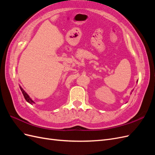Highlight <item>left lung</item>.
Listing matches in <instances>:
<instances>
[{"label":"left lung","instance_id":"left-lung-1","mask_svg":"<svg viewBox=\"0 0 155 155\" xmlns=\"http://www.w3.org/2000/svg\"><path fill=\"white\" fill-rule=\"evenodd\" d=\"M137 82H138V80H137ZM133 91H132V92H133ZM130 94H131V93H130Z\"/></svg>","mask_w":155,"mask_h":155}]
</instances>
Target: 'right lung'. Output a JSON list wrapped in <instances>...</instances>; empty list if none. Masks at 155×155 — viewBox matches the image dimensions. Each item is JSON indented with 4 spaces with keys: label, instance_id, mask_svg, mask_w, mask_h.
I'll return each mask as SVG.
<instances>
[{
    "label": "right lung",
    "instance_id": "1",
    "mask_svg": "<svg viewBox=\"0 0 155 155\" xmlns=\"http://www.w3.org/2000/svg\"><path fill=\"white\" fill-rule=\"evenodd\" d=\"M19 87H20V88H21V92H22V94H23V96H24V97H25V100H26V101L27 102H28L29 104H35V102L33 101L31 98H30V97L29 96V95L28 94L23 90V88L21 87V86H19Z\"/></svg>",
    "mask_w": 155,
    "mask_h": 155
}]
</instances>
